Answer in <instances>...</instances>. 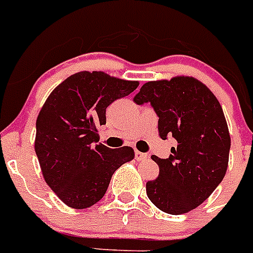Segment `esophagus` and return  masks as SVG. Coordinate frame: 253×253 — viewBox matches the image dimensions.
<instances>
[{
	"instance_id": "obj_1",
	"label": "esophagus",
	"mask_w": 253,
	"mask_h": 253,
	"mask_svg": "<svg viewBox=\"0 0 253 253\" xmlns=\"http://www.w3.org/2000/svg\"><path fill=\"white\" fill-rule=\"evenodd\" d=\"M135 158H136L137 161H143V159L148 158V154L139 152V150H135Z\"/></svg>"
}]
</instances>
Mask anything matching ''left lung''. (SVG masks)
Masks as SVG:
<instances>
[{"label": "left lung", "instance_id": "left-lung-1", "mask_svg": "<svg viewBox=\"0 0 253 253\" xmlns=\"http://www.w3.org/2000/svg\"><path fill=\"white\" fill-rule=\"evenodd\" d=\"M133 101L150 103L159 136L169 135L177 143L169 158L152 157L159 175L146 182L148 198L171 215L192 211L212 194L228 169L230 135L221 105L202 82L184 76L146 82Z\"/></svg>", "mask_w": 253, "mask_h": 253}]
</instances>
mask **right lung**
<instances>
[{
  "label": "right lung",
  "instance_id": "right-lung-1",
  "mask_svg": "<svg viewBox=\"0 0 253 253\" xmlns=\"http://www.w3.org/2000/svg\"><path fill=\"white\" fill-rule=\"evenodd\" d=\"M137 86L104 72H78L44 101L36 122V154L44 181L72 209L99 202L114 171L135 157L131 146L110 149L97 143V127L107 123L110 104Z\"/></svg>",
  "mask_w": 253,
  "mask_h": 253
}]
</instances>
